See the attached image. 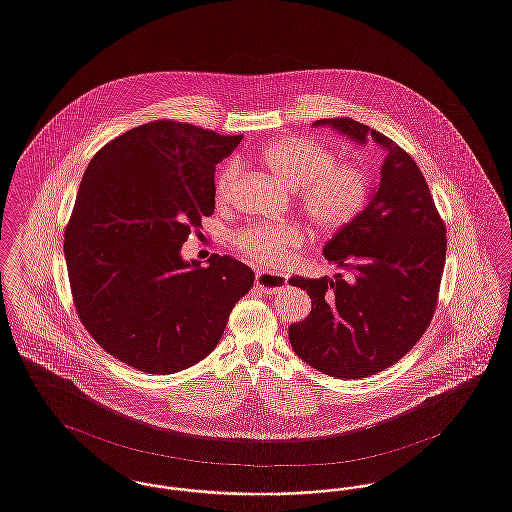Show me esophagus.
<instances>
[{
  "instance_id": "1",
  "label": "esophagus",
  "mask_w": 512,
  "mask_h": 512,
  "mask_svg": "<svg viewBox=\"0 0 512 512\" xmlns=\"http://www.w3.org/2000/svg\"><path fill=\"white\" fill-rule=\"evenodd\" d=\"M255 284L261 287L265 293H278L286 287V278L278 276V274H268V272H257L255 274Z\"/></svg>"
}]
</instances>
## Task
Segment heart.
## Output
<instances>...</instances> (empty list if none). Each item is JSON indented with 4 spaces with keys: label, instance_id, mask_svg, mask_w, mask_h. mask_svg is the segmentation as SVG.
Wrapping results in <instances>:
<instances>
[{
    "label": "heart",
    "instance_id": "heart-1",
    "mask_svg": "<svg viewBox=\"0 0 512 512\" xmlns=\"http://www.w3.org/2000/svg\"><path fill=\"white\" fill-rule=\"evenodd\" d=\"M263 162L270 173L297 192V204L310 226L333 234L350 225L368 204L369 173L358 164H337L328 144L310 137H286L268 144ZM238 165L221 169L215 181L217 202L230 198ZM303 244V232L293 225L247 226L234 236V246L247 259L265 266H282L289 253Z\"/></svg>",
    "mask_w": 512,
    "mask_h": 512
}]
</instances>
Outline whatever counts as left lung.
Masks as SVG:
<instances>
[{
    "mask_svg": "<svg viewBox=\"0 0 512 512\" xmlns=\"http://www.w3.org/2000/svg\"><path fill=\"white\" fill-rule=\"evenodd\" d=\"M314 125L364 146L373 139L385 150L368 205L324 246L326 259L347 274L289 280L312 299L307 318L289 326L295 354L331 377L360 379L396 364L429 328L446 263V226L404 148L350 118Z\"/></svg>",
    "mask_w": 512,
    "mask_h": 512,
    "instance_id": "1",
    "label": "left lung"
}]
</instances>
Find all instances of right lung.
Instances as JSON below:
<instances>
[{
	"label": "right lung",
	"instance_id": "add662e5",
	"mask_svg": "<svg viewBox=\"0 0 512 512\" xmlns=\"http://www.w3.org/2000/svg\"><path fill=\"white\" fill-rule=\"evenodd\" d=\"M242 135L156 120L104 144L83 173L64 230L74 307L101 347L167 375L217 347L255 274L230 255L181 257L215 211V165Z\"/></svg>",
	"mask_w": 512,
	"mask_h": 512
}]
</instances>
